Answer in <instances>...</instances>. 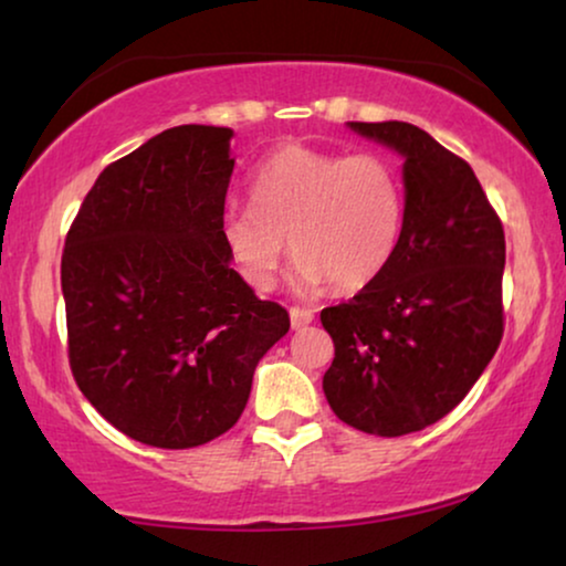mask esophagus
<instances>
[{"label":"esophagus","mask_w":566,"mask_h":566,"mask_svg":"<svg viewBox=\"0 0 566 566\" xmlns=\"http://www.w3.org/2000/svg\"><path fill=\"white\" fill-rule=\"evenodd\" d=\"M291 327L293 329H304L308 324L314 322V312L312 308H304V306H291Z\"/></svg>","instance_id":"1"}]
</instances>
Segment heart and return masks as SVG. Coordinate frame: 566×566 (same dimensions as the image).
<instances>
[{"label":"heart","instance_id":"1","mask_svg":"<svg viewBox=\"0 0 566 566\" xmlns=\"http://www.w3.org/2000/svg\"><path fill=\"white\" fill-rule=\"evenodd\" d=\"M250 208H231L221 239L254 291L275 289L285 250L298 291L332 281L358 291L381 273L401 234L405 196L394 167L370 151L335 154L285 144L254 169Z\"/></svg>","mask_w":566,"mask_h":566}]
</instances>
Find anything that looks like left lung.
I'll list each match as a JSON object with an SVG mask.
<instances>
[{
	"mask_svg": "<svg viewBox=\"0 0 566 566\" xmlns=\"http://www.w3.org/2000/svg\"><path fill=\"white\" fill-rule=\"evenodd\" d=\"M405 157V219L366 289L322 312L332 412L397 438L446 417L497 353L505 231L469 161L412 123H347Z\"/></svg>",
	"mask_w": 566,
	"mask_h": 566,
	"instance_id": "left-lung-1",
	"label": "left lung"
}]
</instances>
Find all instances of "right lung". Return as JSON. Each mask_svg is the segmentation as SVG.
I'll return each mask as SVG.
<instances>
[{
	"instance_id": "obj_1",
	"label": "right lung",
	"mask_w": 566,
	"mask_h": 566,
	"mask_svg": "<svg viewBox=\"0 0 566 566\" xmlns=\"http://www.w3.org/2000/svg\"><path fill=\"white\" fill-rule=\"evenodd\" d=\"M231 136L167 128L107 165L61 254L74 381L113 428L154 448L234 428L260 358L291 327L223 247Z\"/></svg>"
}]
</instances>
